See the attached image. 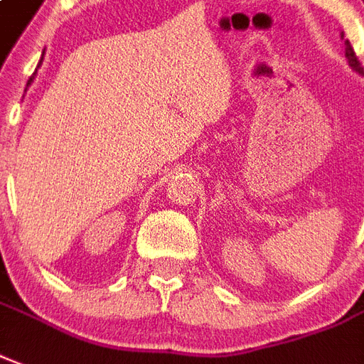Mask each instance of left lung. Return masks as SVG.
<instances>
[{
    "instance_id": "obj_1",
    "label": "left lung",
    "mask_w": 364,
    "mask_h": 364,
    "mask_svg": "<svg viewBox=\"0 0 364 364\" xmlns=\"http://www.w3.org/2000/svg\"><path fill=\"white\" fill-rule=\"evenodd\" d=\"M341 40H343V36H341ZM346 57H348V61H349V67L353 68L355 73H359L360 76H364V70L363 67H360V63L359 59H357V55H355V51L353 48H351V43H349V40H346Z\"/></svg>"
}]
</instances>
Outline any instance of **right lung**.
Segmentation results:
<instances>
[{
  "label": "right lung",
  "instance_id": "obj_1",
  "mask_svg": "<svg viewBox=\"0 0 364 364\" xmlns=\"http://www.w3.org/2000/svg\"><path fill=\"white\" fill-rule=\"evenodd\" d=\"M32 80H34V76H32V78H30V82H32ZM30 82H28V84H30Z\"/></svg>",
  "mask_w": 364,
  "mask_h": 364
}]
</instances>
